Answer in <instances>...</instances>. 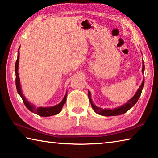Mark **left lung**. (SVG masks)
Masks as SVG:
<instances>
[{
    "label": "left lung",
    "mask_w": 158,
    "mask_h": 158,
    "mask_svg": "<svg viewBox=\"0 0 158 158\" xmlns=\"http://www.w3.org/2000/svg\"><path fill=\"white\" fill-rule=\"evenodd\" d=\"M144 63H143V66H142V73H143L144 72ZM143 85H144V80H143L142 83H141V84L140 85V87L139 88V89L137 90V93H135V95L133 96V97L130 99V100L127 102L125 104V105H122L121 106H119L118 108H116V109H103L102 108L100 107H98L97 106H95L94 104L93 103V101L91 100V98H90V93L89 90V101L90 102V105L92 106V108L93 109V110H94L95 112L96 113L102 115V116H117V115H121V114H123L125 113H126V112L129 110V109L132 107V106L135 105L136 103H137V102L138 101L140 95L141 94V92H142V89L143 88Z\"/></svg>",
    "instance_id": "obj_1"
}]
</instances>
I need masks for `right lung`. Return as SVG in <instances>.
I'll return each mask as SVG.
<instances>
[{
    "label": "right lung",
    "mask_w": 158,
    "mask_h": 158,
    "mask_svg": "<svg viewBox=\"0 0 158 158\" xmlns=\"http://www.w3.org/2000/svg\"><path fill=\"white\" fill-rule=\"evenodd\" d=\"M20 48V47H19ZM19 51H18V56H17V59L15 63V73H16V87H17V92L19 95L21 97L23 100V103H24L25 106L27 107L29 110L31 112L36 114L40 116L47 117V116H53V115L58 114L60 113V111L62 109L63 106L66 102V98H67V93L65 95V97L63 99V100L61 101V102L58 104V105L51 106V107H36L34 105H32L28 101L26 100L24 96L23 95L22 92L21 90V85H20V79L19 77L18 73V67H19Z\"/></svg>",
    "instance_id": "right-lung-1"
}]
</instances>
